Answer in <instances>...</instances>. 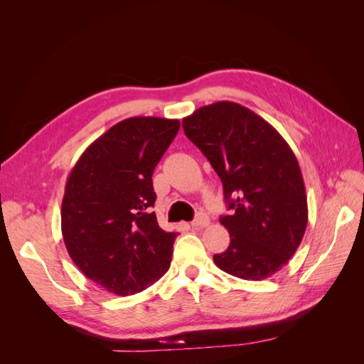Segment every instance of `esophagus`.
I'll return each mask as SVG.
<instances>
[{
	"mask_svg": "<svg viewBox=\"0 0 364 364\" xmlns=\"http://www.w3.org/2000/svg\"><path fill=\"white\" fill-rule=\"evenodd\" d=\"M208 225H209V218H208L206 214H199L196 217V220H193V223H191V226L194 229H202V228H206Z\"/></svg>",
	"mask_w": 364,
	"mask_h": 364,
	"instance_id": "1",
	"label": "esophagus"
}]
</instances>
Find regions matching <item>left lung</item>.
I'll use <instances>...</instances> for the list:
<instances>
[{
  "mask_svg": "<svg viewBox=\"0 0 364 364\" xmlns=\"http://www.w3.org/2000/svg\"><path fill=\"white\" fill-rule=\"evenodd\" d=\"M182 126L222 179L232 209L220 217L230 243L214 255L215 266L247 281L270 278L294 255L308 223L293 150L266 119L234 102L199 107Z\"/></svg>",
  "mask_w": 364,
  "mask_h": 364,
  "instance_id": "obj_1",
  "label": "left lung"
}]
</instances>
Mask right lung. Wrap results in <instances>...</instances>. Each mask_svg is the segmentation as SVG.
Segmentation results:
<instances>
[{
    "label": "right lung",
    "instance_id": "right-lung-1",
    "mask_svg": "<svg viewBox=\"0 0 364 364\" xmlns=\"http://www.w3.org/2000/svg\"><path fill=\"white\" fill-rule=\"evenodd\" d=\"M181 127L179 119L132 117L87 147L73 167L62 200V235L86 278L119 296L161 279L178 234L151 213V174Z\"/></svg>",
    "mask_w": 364,
    "mask_h": 364
}]
</instances>
